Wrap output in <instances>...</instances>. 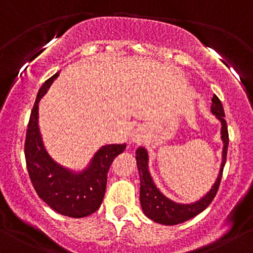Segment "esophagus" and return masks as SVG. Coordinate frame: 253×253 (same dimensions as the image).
<instances>
[{"label":"esophagus","instance_id":"esophagus-1","mask_svg":"<svg viewBox=\"0 0 253 253\" xmlns=\"http://www.w3.org/2000/svg\"><path fill=\"white\" fill-rule=\"evenodd\" d=\"M145 135H144V132H142L141 129H135L134 132L130 134V140H132V142H134V144H141V141L144 140Z\"/></svg>","mask_w":253,"mask_h":253}]
</instances>
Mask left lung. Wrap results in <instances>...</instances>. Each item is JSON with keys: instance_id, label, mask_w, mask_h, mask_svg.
<instances>
[{"instance_id": "left-lung-1", "label": "left lung", "mask_w": 253, "mask_h": 253, "mask_svg": "<svg viewBox=\"0 0 253 253\" xmlns=\"http://www.w3.org/2000/svg\"><path fill=\"white\" fill-rule=\"evenodd\" d=\"M211 112L221 124L220 134L224 144L223 159H221L220 169H219V174L213 186L198 202L192 204H180L169 199L165 194L160 192V190L156 186L153 179H152L150 169H148L147 151L144 147H139L135 152L136 165H138L140 176V204H141L144 213L156 223L164 225H176L184 223V221L196 217L197 214L203 212L212 203L215 194H217L225 163H226L227 146H229V132H227L226 120L224 119V108L217 95H213L212 97Z\"/></svg>"}]
</instances>
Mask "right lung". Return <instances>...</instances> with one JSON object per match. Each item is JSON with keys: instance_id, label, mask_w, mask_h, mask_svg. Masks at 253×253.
<instances>
[{"instance_id": "obj_1", "label": "right lung", "mask_w": 253, "mask_h": 253, "mask_svg": "<svg viewBox=\"0 0 253 253\" xmlns=\"http://www.w3.org/2000/svg\"><path fill=\"white\" fill-rule=\"evenodd\" d=\"M57 77L59 73L40 88L30 113L24 156L30 180L39 197L57 213L82 218L94 213L101 205L109 167L115 157L125 151L126 144L102 146L81 172L71 171L54 161L45 150L40 133L39 102Z\"/></svg>"}]
</instances>
